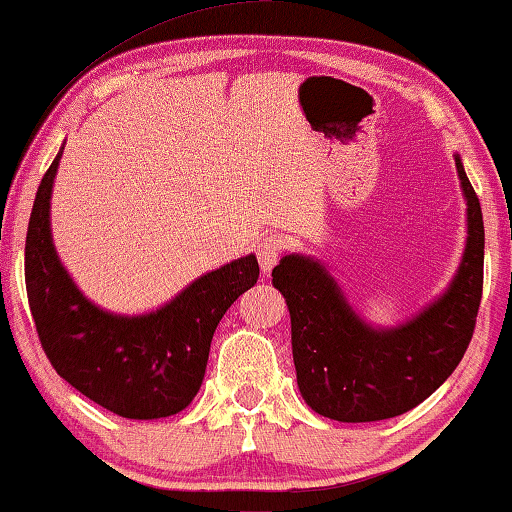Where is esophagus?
Returning <instances> with one entry per match:
<instances>
[{
	"label": "esophagus",
	"instance_id": "34e87169",
	"mask_svg": "<svg viewBox=\"0 0 512 512\" xmlns=\"http://www.w3.org/2000/svg\"><path fill=\"white\" fill-rule=\"evenodd\" d=\"M287 250V241L280 235H268L262 239V244L257 246V262L262 266L264 273H271L273 266L280 262V257Z\"/></svg>",
	"mask_w": 512,
	"mask_h": 512
}]
</instances>
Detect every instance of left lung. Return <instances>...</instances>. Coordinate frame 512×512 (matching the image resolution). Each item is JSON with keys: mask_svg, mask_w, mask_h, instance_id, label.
Wrapping results in <instances>:
<instances>
[{"mask_svg": "<svg viewBox=\"0 0 512 512\" xmlns=\"http://www.w3.org/2000/svg\"><path fill=\"white\" fill-rule=\"evenodd\" d=\"M467 198V246L449 289L409 323L372 329L354 314L316 259L287 255L273 287L287 298L300 393L339 422H375L411 411L452 375L472 341L483 293V214L456 155Z\"/></svg>", "mask_w": 512, "mask_h": 512, "instance_id": "8db88e82", "label": "left lung"}]
</instances>
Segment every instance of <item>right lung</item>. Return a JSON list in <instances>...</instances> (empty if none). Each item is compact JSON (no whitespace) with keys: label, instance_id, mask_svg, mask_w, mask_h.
I'll list each match as a JSON object with an SVG mask.
<instances>
[{"label":"right lung","instance_id":"obj_1","mask_svg":"<svg viewBox=\"0 0 512 512\" xmlns=\"http://www.w3.org/2000/svg\"><path fill=\"white\" fill-rule=\"evenodd\" d=\"M58 151L42 183L27 232L24 277L42 350L60 377L103 409L131 420L167 418L203 384L214 329L241 293L255 287V255L198 277L169 305L144 316L94 307L60 264L49 228Z\"/></svg>","mask_w":512,"mask_h":512}]
</instances>
